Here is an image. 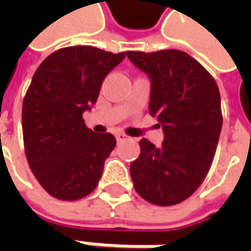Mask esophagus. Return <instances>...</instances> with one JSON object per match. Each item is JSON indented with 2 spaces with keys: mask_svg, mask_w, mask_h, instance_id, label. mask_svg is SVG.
<instances>
[{
  "mask_svg": "<svg viewBox=\"0 0 251 251\" xmlns=\"http://www.w3.org/2000/svg\"><path fill=\"white\" fill-rule=\"evenodd\" d=\"M116 140H117V142H123V141L128 140V137L126 134H123V132H117L116 134Z\"/></svg>",
  "mask_w": 251,
  "mask_h": 251,
  "instance_id": "esophagus-1",
  "label": "esophagus"
}]
</instances>
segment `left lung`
I'll list each match as a JSON object with an SVG mask.
<instances>
[{"label": "left lung", "instance_id": "1", "mask_svg": "<svg viewBox=\"0 0 251 251\" xmlns=\"http://www.w3.org/2000/svg\"><path fill=\"white\" fill-rule=\"evenodd\" d=\"M151 81L150 113L163 131L162 145L142 138L131 162L135 191L155 205H175L197 190L214 159L222 128L221 95L207 70L187 53L127 51Z\"/></svg>", "mask_w": 251, "mask_h": 251}]
</instances>
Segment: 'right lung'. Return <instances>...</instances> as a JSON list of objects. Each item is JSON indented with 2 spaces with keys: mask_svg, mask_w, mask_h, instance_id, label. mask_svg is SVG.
<instances>
[{
  "mask_svg": "<svg viewBox=\"0 0 251 251\" xmlns=\"http://www.w3.org/2000/svg\"><path fill=\"white\" fill-rule=\"evenodd\" d=\"M124 58L126 53L74 46L50 54L36 70L22 107L24 144L30 170L50 196L74 201L98 186L116 138L95 134L82 114Z\"/></svg>",
  "mask_w": 251,
  "mask_h": 251,
  "instance_id": "1",
  "label": "right lung"
}]
</instances>
